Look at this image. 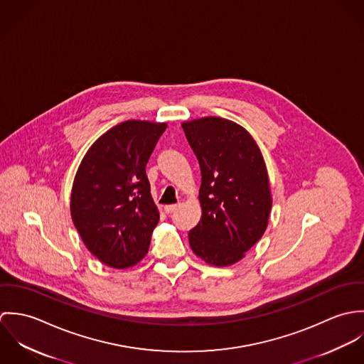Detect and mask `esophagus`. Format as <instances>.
Listing matches in <instances>:
<instances>
[{"label": "esophagus", "mask_w": 364, "mask_h": 364, "mask_svg": "<svg viewBox=\"0 0 364 364\" xmlns=\"http://www.w3.org/2000/svg\"><path fill=\"white\" fill-rule=\"evenodd\" d=\"M176 208H178V205H169V206H165L164 210H165L166 214H171V213H173Z\"/></svg>", "instance_id": "1"}]
</instances>
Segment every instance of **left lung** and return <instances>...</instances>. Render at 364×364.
<instances>
[{"label": "left lung", "instance_id": "1", "mask_svg": "<svg viewBox=\"0 0 364 364\" xmlns=\"http://www.w3.org/2000/svg\"><path fill=\"white\" fill-rule=\"evenodd\" d=\"M200 165L202 218L189 231L192 251L208 264L245 257L267 227L272 195L266 165L252 136L215 116L182 123Z\"/></svg>", "mask_w": 364, "mask_h": 364}]
</instances>
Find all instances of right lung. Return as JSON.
Segmentation results:
<instances>
[{"mask_svg": "<svg viewBox=\"0 0 364 364\" xmlns=\"http://www.w3.org/2000/svg\"><path fill=\"white\" fill-rule=\"evenodd\" d=\"M166 123L127 120L102 134L82 158L71 191V218L105 264L134 266L150 248L159 213L146 165Z\"/></svg>", "mask_w": 364, "mask_h": 364, "instance_id": "obj_1", "label": "right lung"}]
</instances>
